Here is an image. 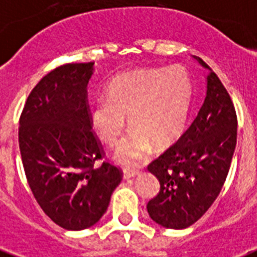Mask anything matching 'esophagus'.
<instances>
[{
  "instance_id": "obj_1",
  "label": "esophagus",
  "mask_w": 257,
  "mask_h": 257,
  "mask_svg": "<svg viewBox=\"0 0 257 257\" xmlns=\"http://www.w3.org/2000/svg\"><path fill=\"white\" fill-rule=\"evenodd\" d=\"M139 174L138 170H135V169H130V168H124L123 169V178L124 180H130V178H134Z\"/></svg>"
}]
</instances>
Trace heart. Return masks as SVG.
<instances>
[{"label": "heart", "mask_w": 257, "mask_h": 257, "mask_svg": "<svg viewBox=\"0 0 257 257\" xmlns=\"http://www.w3.org/2000/svg\"><path fill=\"white\" fill-rule=\"evenodd\" d=\"M107 99L91 103L89 120L101 141L114 146L120 141L126 118L134 128L115 151L123 165L141 164L150 153L151 143L164 147L185 130L192 103V80L180 65L139 69L108 83Z\"/></svg>", "instance_id": "b5f03b06"}]
</instances>
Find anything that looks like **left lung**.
Wrapping results in <instances>:
<instances>
[{"label":"left lung","mask_w":257,"mask_h":257,"mask_svg":"<svg viewBox=\"0 0 257 257\" xmlns=\"http://www.w3.org/2000/svg\"><path fill=\"white\" fill-rule=\"evenodd\" d=\"M210 73L206 96L196 119L174 145L147 169L158 178L160 193L147 204L150 217L170 229H184L201 218L225 182L237 138L233 101L217 75Z\"/></svg>","instance_id":"obj_1"}]
</instances>
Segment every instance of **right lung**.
<instances>
[{"instance_id": "1", "label": "right lung", "mask_w": 257, "mask_h": 257, "mask_svg": "<svg viewBox=\"0 0 257 257\" xmlns=\"http://www.w3.org/2000/svg\"><path fill=\"white\" fill-rule=\"evenodd\" d=\"M93 63H69L32 89L20 116L19 145L28 184L44 213L67 230L96 224L122 170L103 160L89 120L87 84Z\"/></svg>"}]
</instances>
